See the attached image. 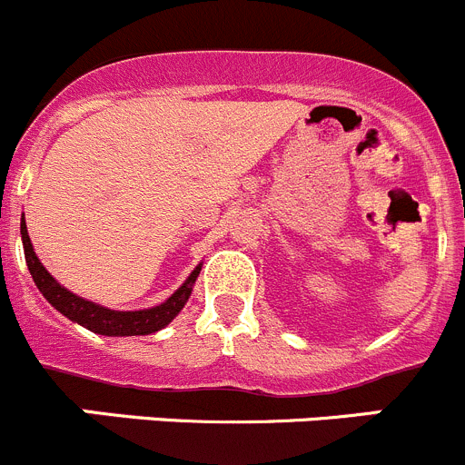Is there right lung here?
I'll list each match as a JSON object with an SVG mask.
<instances>
[{
    "mask_svg": "<svg viewBox=\"0 0 465 465\" xmlns=\"http://www.w3.org/2000/svg\"><path fill=\"white\" fill-rule=\"evenodd\" d=\"M20 232L22 246H25L26 266H29L31 278H34L35 287L43 292V296L47 298L61 314H65L67 319L76 321L78 325L92 330V332L105 334V337H135V334H151L163 330L164 325L172 323L173 316L183 310V305L187 302L192 287H194L196 282V275H199L201 271V266H196V269L192 271L190 278L183 282V287L178 289L176 293H172V298H167L163 305L140 312H114L108 310V307L96 305V302L85 301V298H78L76 293L67 292L65 287H61V284L47 273V269L40 264L38 255H35L34 246H31L25 217H22Z\"/></svg>",
    "mask_w": 465,
    "mask_h": 465,
    "instance_id": "1",
    "label": "right lung"
}]
</instances>
